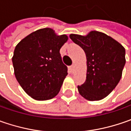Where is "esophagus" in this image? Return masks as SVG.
<instances>
[{
	"instance_id": "obj_1",
	"label": "esophagus",
	"mask_w": 131,
	"mask_h": 131,
	"mask_svg": "<svg viewBox=\"0 0 131 131\" xmlns=\"http://www.w3.org/2000/svg\"><path fill=\"white\" fill-rule=\"evenodd\" d=\"M73 69H74V65H72L69 67V71L71 73H73Z\"/></svg>"
}]
</instances>
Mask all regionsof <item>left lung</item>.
Segmentation results:
<instances>
[{
    "label": "left lung",
    "instance_id": "8db88e82",
    "mask_svg": "<svg viewBox=\"0 0 131 131\" xmlns=\"http://www.w3.org/2000/svg\"><path fill=\"white\" fill-rule=\"evenodd\" d=\"M70 38L82 48L87 58V77L84 83L77 87L79 94L91 101L106 97L122 77L125 48L106 34L95 30L84 36L71 34Z\"/></svg>",
    "mask_w": 131,
    "mask_h": 131
}]
</instances>
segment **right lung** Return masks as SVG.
Here are the masks:
<instances>
[{"instance_id":"obj_1","label":"right lung","mask_w":131,"mask_h":131,"mask_svg":"<svg viewBox=\"0 0 131 131\" xmlns=\"http://www.w3.org/2000/svg\"><path fill=\"white\" fill-rule=\"evenodd\" d=\"M68 40L51 28L33 32L14 49L12 63L14 74L24 91L37 101L55 97L68 74L60 49Z\"/></svg>"}]
</instances>
